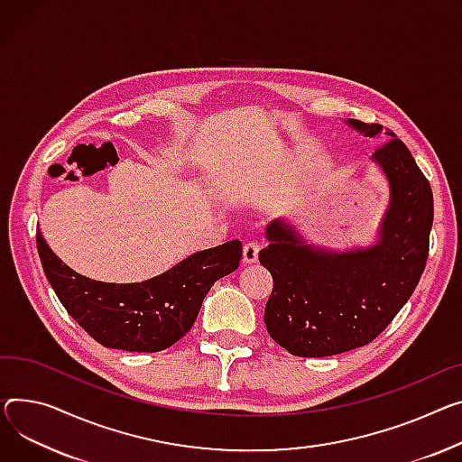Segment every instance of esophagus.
Here are the masks:
<instances>
[{
	"instance_id": "1",
	"label": "esophagus",
	"mask_w": 462,
	"mask_h": 462,
	"mask_svg": "<svg viewBox=\"0 0 462 462\" xmlns=\"http://www.w3.org/2000/svg\"><path fill=\"white\" fill-rule=\"evenodd\" d=\"M258 253H260V241L253 239V241H247L245 243L243 247V262L245 263H253L258 260Z\"/></svg>"
}]
</instances>
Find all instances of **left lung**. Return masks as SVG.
Here are the masks:
<instances>
[{"instance_id":"1","label":"left lung","mask_w":462,"mask_h":462,"mask_svg":"<svg viewBox=\"0 0 462 462\" xmlns=\"http://www.w3.org/2000/svg\"><path fill=\"white\" fill-rule=\"evenodd\" d=\"M349 125L384 141L374 153L392 191L381 241L365 251L327 253L273 221L265 228L269 245L258 254L273 276L263 312L267 332L295 356L340 355L374 342L416 290L429 256V180L393 132L360 120Z\"/></svg>"}]
</instances>
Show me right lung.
<instances>
[{"instance_id":"right-lung-1","label":"right lung","mask_w":462,"mask_h":462,"mask_svg":"<svg viewBox=\"0 0 462 462\" xmlns=\"http://www.w3.org/2000/svg\"><path fill=\"white\" fill-rule=\"evenodd\" d=\"M37 249L60 304L90 337L111 349L156 353L188 334L215 281L237 269L243 247L226 241L135 284L87 279L53 254L41 232Z\"/></svg>"}]
</instances>
